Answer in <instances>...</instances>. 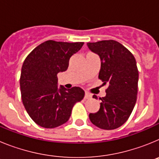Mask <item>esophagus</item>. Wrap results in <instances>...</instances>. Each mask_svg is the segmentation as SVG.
I'll return each instance as SVG.
<instances>
[{
	"label": "esophagus",
	"mask_w": 159,
	"mask_h": 159,
	"mask_svg": "<svg viewBox=\"0 0 159 159\" xmlns=\"http://www.w3.org/2000/svg\"><path fill=\"white\" fill-rule=\"evenodd\" d=\"M84 98H85L86 99H91V98H92V95L88 93V92H85V95H84Z\"/></svg>",
	"instance_id": "esophagus-1"
}]
</instances>
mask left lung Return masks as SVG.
<instances>
[{
    "mask_svg": "<svg viewBox=\"0 0 159 159\" xmlns=\"http://www.w3.org/2000/svg\"><path fill=\"white\" fill-rule=\"evenodd\" d=\"M87 44L91 51L99 56V79L103 85H108L106 96L99 98V110L90 113L89 119L99 128L114 130L127 122L135 105L139 81L136 60L128 49L116 40ZM93 98L97 96L94 95Z\"/></svg>",
    "mask_w": 159,
    "mask_h": 159,
    "instance_id": "8db88e82",
    "label": "left lung"
}]
</instances>
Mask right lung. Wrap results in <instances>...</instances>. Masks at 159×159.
Returning <instances> with one entry per match:
<instances>
[{
    "instance_id": "1",
    "label": "right lung",
    "mask_w": 159,
    "mask_h": 159,
    "mask_svg": "<svg viewBox=\"0 0 159 159\" xmlns=\"http://www.w3.org/2000/svg\"><path fill=\"white\" fill-rule=\"evenodd\" d=\"M83 45L84 42L47 40L24 61L20 79L22 102L31 119L40 127L55 128L65 123L73 106L84 99L82 88L57 86V74L67 69L71 57Z\"/></svg>"
}]
</instances>
